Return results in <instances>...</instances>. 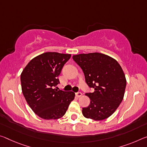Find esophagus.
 <instances>
[{
  "label": "esophagus",
  "instance_id": "obj_1",
  "mask_svg": "<svg viewBox=\"0 0 147 147\" xmlns=\"http://www.w3.org/2000/svg\"><path fill=\"white\" fill-rule=\"evenodd\" d=\"M75 95L77 97H80L82 95V94L81 92H77V93H76Z\"/></svg>",
  "mask_w": 147,
  "mask_h": 147
}]
</instances>
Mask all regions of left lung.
<instances>
[{"label":"left lung","mask_w":147,"mask_h":147,"mask_svg":"<svg viewBox=\"0 0 147 147\" xmlns=\"http://www.w3.org/2000/svg\"><path fill=\"white\" fill-rule=\"evenodd\" d=\"M73 59L82 69L86 82L94 89L86 94L90 103L82 108L84 116L95 120L109 118L124 96L126 79L122 67L114 58L101 53H80Z\"/></svg>","instance_id":"8db88e82"}]
</instances>
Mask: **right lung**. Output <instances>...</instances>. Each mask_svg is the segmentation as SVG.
Returning <instances> with one entry per match:
<instances>
[{
    "label": "right lung",
    "instance_id": "1",
    "mask_svg": "<svg viewBox=\"0 0 147 147\" xmlns=\"http://www.w3.org/2000/svg\"><path fill=\"white\" fill-rule=\"evenodd\" d=\"M71 54L46 52L32 59L21 74L22 90L29 106L44 120L63 117L75 97L73 92L57 90V76Z\"/></svg>",
    "mask_w": 147,
    "mask_h": 147
}]
</instances>
